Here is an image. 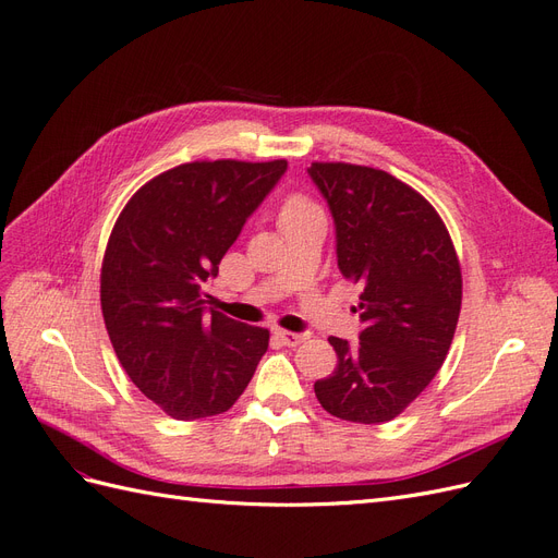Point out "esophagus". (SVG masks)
Masks as SVG:
<instances>
[{
	"label": "esophagus",
	"mask_w": 558,
	"mask_h": 558,
	"mask_svg": "<svg viewBox=\"0 0 558 558\" xmlns=\"http://www.w3.org/2000/svg\"><path fill=\"white\" fill-rule=\"evenodd\" d=\"M275 335H277V340H281V344H286V347H298V344H302L307 340V332H291V330H275Z\"/></svg>",
	"instance_id": "obj_1"
}]
</instances>
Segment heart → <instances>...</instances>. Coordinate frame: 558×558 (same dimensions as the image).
Wrapping results in <instances>:
<instances>
[{"instance_id": "1", "label": "heart", "mask_w": 558, "mask_h": 558, "mask_svg": "<svg viewBox=\"0 0 558 558\" xmlns=\"http://www.w3.org/2000/svg\"><path fill=\"white\" fill-rule=\"evenodd\" d=\"M314 205L307 199V197H291L289 202H286L283 207V214H291V211H305V209H312Z\"/></svg>"}]
</instances>
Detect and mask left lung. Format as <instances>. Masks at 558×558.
Wrapping results in <instances>:
<instances>
[{
    "label": "left lung",
    "mask_w": 558,
    "mask_h": 558,
    "mask_svg": "<svg viewBox=\"0 0 558 558\" xmlns=\"http://www.w3.org/2000/svg\"><path fill=\"white\" fill-rule=\"evenodd\" d=\"M328 199L337 265L361 283V342L330 337L332 375L314 384L328 414L384 424L402 414L442 367L459 324L463 277L430 202L393 174L351 162H312Z\"/></svg>",
    "instance_id": "obj_1"
}]
</instances>
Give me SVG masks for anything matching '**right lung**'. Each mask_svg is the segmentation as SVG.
<instances>
[{
	"mask_svg": "<svg viewBox=\"0 0 558 558\" xmlns=\"http://www.w3.org/2000/svg\"><path fill=\"white\" fill-rule=\"evenodd\" d=\"M286 160H195L134 193L99 275L109 340L132 384L172 418L228 412L269 344V330L207 305L205 281Z\"/></svg>",
	"mask_w": 558,
	"mask_h": 558,
	"instance_id": "right-lung-1",
	"label": "right lung"
}]
</instances>
